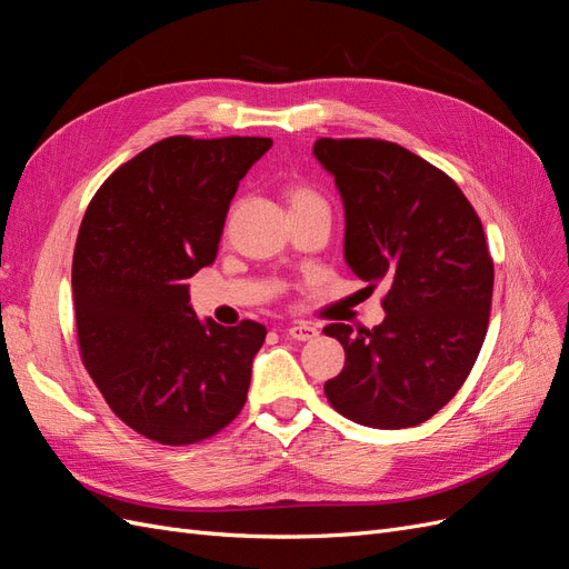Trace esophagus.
Wrapping results in <instances>:
<instances>
[{
  "instance_id": "obj_1",
  "label": "esophagus",
  "mask_w": 569,
  "mask_h": 569,
  "mask_svg": "<svg viewBox=\"0 0 569 569\" xmlns=\"http://www.w3.org/2000/svg\"><path fill=\"white\" fill-rule=\"evenodd\" d=\"M287 335L295 341H311L318 337V327L311 322H295L287 327Z\"/></svg>"
}]
</instances>
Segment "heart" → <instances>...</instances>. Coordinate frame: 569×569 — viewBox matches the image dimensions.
Returning <instances> with one entry per match:
<instances>
[{
	"label": "heart",
	"mask_w": 569,
	"mask_h": 569,
	"mask_svg": "<svg viewBox=\"0 0 569 569\" xmlns=\"http://www.w3.org/2000/svg\"><path fill=\"white\" fill-rule=\"evenodd\" d=\"M287 199H289V209L299 211V209H313V206H325L322 197L311 189L308 184H291L287 189Z\"/></svg>",
	"instance_id": "b5f03b06"
}]
</instances>
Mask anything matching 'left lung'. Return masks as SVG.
Segmentation results:
<instances>
[{
  "label": "left lung",
  "mask_w": 569,
  "mask_h": 569,
  "mask_svg": "<svg viewBox=\"0 0 569 569\" xmlns=\"http://www.w3.org/2000/svg\"><path fill=\"white\" fill-rule=\"evenodd\" d=\"M313 157L343 203V261L370 289H387V316L372 330L325 327L347 353L325 393L358 425L416 427L453 399L485 343L493 291L485 230L460 187L399 144L322 137Z\"/></svg>",
  "instance_id": "1"
}]
</instances>
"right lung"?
<instances>
[{
  "label": "right lung",
  "instance_id": "1",
  "mask_svg": "<svg viewBox=\"0 0 569 569\" xmlns=\"http://www.w3.org/2000/svg\"><path fill=\"white\" fill-rule=\"evenodd\" d=\"M270 137H168L120 166L73 253L82 363L116 416L168 446L216 435L247 401L266 327L199 320L187 280L211 266L230 201Z\"/></svg>",
  "mask_w": 569,
  "mask_h": 569
}]
</instances>
